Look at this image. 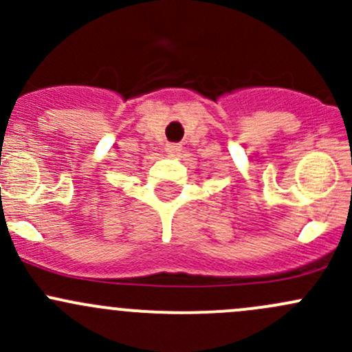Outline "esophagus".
<instances>
[{"label":"esophagus","mask_w":352,"mask_h":352,"mask_svg":"<svg viewBox=\"0 0 352 352\" xmlns=\"http://www.w3.org/2000/svg\"><path fill=\"white\" fill-rule=\"evenodd\" d=\"M165 151L166 153H168L170 156H177L180 153V151H182V144H179V143H170V144H166L165 146Z\"/></svg>","instance_id":"34e87169"}]
</instances>
